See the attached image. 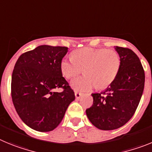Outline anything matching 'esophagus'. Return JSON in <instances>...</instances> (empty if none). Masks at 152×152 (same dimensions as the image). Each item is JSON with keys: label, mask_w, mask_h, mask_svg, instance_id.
Listing matches in <instances>:
<instances>
[{"label": "esophagus", "mask_w": 152, "mask_h": 152, "mask_svg": "<svg viewBox=\"0 0 152 152\" xmlns=\"http://www.w3.org/2000/svg\"><path fill=\"white\" fill-rule=\"evenodd\" d=\"M82 95H83V93H81V92H78V91H76V92H75V96H76V99L79 100V98H81Z\"/></svg>", "instance_id": "esophagus-1"}]
</instances>
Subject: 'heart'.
<instances>
[{
    "label": "heart",
    "instance_id": "heart-1",
    "mask_svg": "<svg viewBox=\"0 0 152 152\" xmlns=\"http://www.w3.org/2000/svg\"><path fill=\"white\" fill-rule=\"evenodd\" d=\"M120 67V57L116 50L83 48L64 58L61 63L64 76L71 79L85 69L86 74L72 80L71 87L76 91H86L97 86L106 88L115 79Z\"/></svg>",
    "mask_w": 152,
    "mask_h": 152
}]
</instances>
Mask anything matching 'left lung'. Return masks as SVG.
<instances>
[{
	"label": "left lung",
	"mask_w": 152,
	"mask_h": 152,
	"mask_svg": "<svg viewBox=\"0 0 152 152\" xmlns=\"http://www.w3.org/2000/svg\"><path fill=\"white\" fill-rule=\"evenodd\" d=\"M120 67L115 79L104 92L91 94L93 104L86 109L90 122L102 130L125 125L133 116L142 95L145 72L139 57L132 50L116 46Z\"/></svg>",
	"instance_id": "left-lung-1"
}]
</instances>
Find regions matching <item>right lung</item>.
Instances as JSON below:
<instances>
[{"mask_svg": "<svg viewBox=\"0 0 152 152\" xmlns=\"http://www.w3.org/2000/svg\"><path fill=\"white\" fill-rule=\"evenodd\" d=\"M67 51L66 47L41 45L20 55L15 64L11 80L13 105L21 120L35 130L55 129L75 100L61 68ZM59 88L63 92L54 91Z\"/></svg>", "mask_w": 152, "mask_h": 152, "instance_id": "add662e5", "label": "right lung"}]
</instances>
